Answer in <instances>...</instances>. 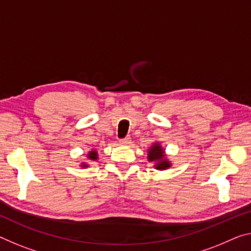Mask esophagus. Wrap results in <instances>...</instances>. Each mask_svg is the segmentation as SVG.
Wrapping results in <instances>:
<instances>
[{
	"label": "esophagus",
	"instance_id": "1",
	"mask_svg": "<svg viewBox=\"0 0 251 251\" xmlns=\"http://www.w3.org/2000/svg\"><path fill=\"white\" fill-rule=\"evenodd\" d=\"M130 143H132V140H130V137H125V138H123V140L121 141V144L122 145H125V146L129 145Z\"/></svg>",
	"mask_w": 251,
	"mask_h": 251
}]
</instances>
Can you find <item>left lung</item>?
Wrapping results in <instances>:
<instances>
[{
    "instance_id": "8db88e82",
    "label": "left lung",
    "mask_w": 251,
    "mask_h": 251,
    "mask_svg": "<svg viewBox=\"0 0 251 251\" xmlns=\"http://www.w3.org/2000/svg\"><path fill=\"white\" fill-rule=\"evenodd\" d=\"M147 161L153 163L156 170H168L172 166V162L169 160L165 153V149H163L160 142L153 143V145L147 150Z\"/></svg>"
}]
</instances>
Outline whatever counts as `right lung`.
Instances as JSON below:
<instances>
[{
    "label": "right lung",
    "mask_w": 251,
    "mask_h": 251,
    "mask_svg": "<svg viewBox=\"0 0 251 251\" xmlns=\"http://www.w3.org/2000/svg\"><path fill=\"white\" fill-rule=\"evenodd\" d=\"M86 158H87V161L81 162V164H80L81 168H88V166H89L88 161H89V162L98 161V152H97L96 150H91V151H89L88 154L86 155Z\"/></svg>",
    "instance_id": "right-lung-1"
}]
</instances>
